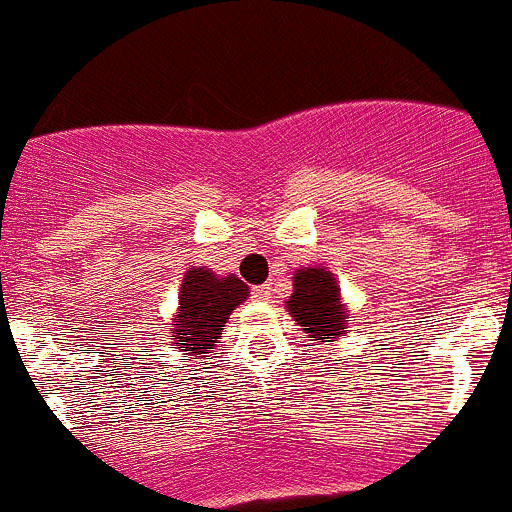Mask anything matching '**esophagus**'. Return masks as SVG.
<instances>
[{
    "instance_id": "esophagus-1",
    "label": "esophagus",
    "mask_w": 512,
    "mask_h": 512,
    "mask_svg": "<svg viewBox=\"0 0 512 512\" xmlns=\"http://www.w3.org/2000/svg\"><path fill=\"white\" fill-rule=\"evenodd\" d=\"M253 294L259 299H271V284H261V287L253 289Z\"/></svg>"
}]
</instances>
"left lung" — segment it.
Returning a JSON list of instances; mask_svg holds the SVG:
<instances>
[{
  "instance_id": "1",
  "label": "left lung",
  "mask_w": 512,
  "mask_h": 512,
  "mask_svg": "<svg viewBox=\"0 0 512 512\" xmlns=\"http://www.w3.org/2000/svg\"><path fill=\"white\" fill-rule=\"evenodd\" d=\"M294 292L287 299V312L292 320L317 340V345L335 342L348 335L350 309L342 302L340 284L327 266H304L292 276Z\"/></svg>"
}]
</instances>
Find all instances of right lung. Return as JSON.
I'll return each mask as SVG.
<instances>
[{
  "label": "right lung",
  "instance_id": "right-lung-1",
  "mask_svg": "<svg viewBox=\"0 0 512 512\" xmlns=\"http://www.w3.org/2000/svg\"><path fill=\"white\" fill-rule=\"evenodd\" d=\"M248 299V287L236 274L218 276L208 266L185 271L172 314L170 340L182 355L208 358L225 330L233 309Z\"/></svg>",
  "mask_w": 512,
  "mask_h": 512
}]
</instances>
